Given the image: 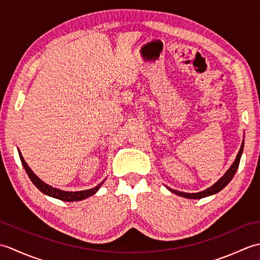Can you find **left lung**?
I'll use <instances>...</instances> for the list:
<instances>
[{
    "instance_id": "8db88e82",
    "label": "left lung",
    "mask_w": 260,
    "mask_h": 260,
    "mask_svg": "<svg viewBox=\"0 0 260 260\" xmlns=\"http://www.w3.org/2000/svg\"><path fill=\"white\" fill-rule=\"evenodd\" d=\"M242 151H244V141H242V143H241L240 150H239L238 154H237L236 159L234 161V163L231 164V167L227 170V172H225V173L223 174V176H221V178H220L217 182H215V183H214L213 185L208 187V189L203 190V191H201V192H197V193L181 192V191H178V190L171 189V187H169V186H167V189H168L169 191L172 192V193H175V194H178V196H180V197H183V198H186V199H202V198H206V197H209V196L215 194V193H218L219 191H221V190L223 189V187H224L225 185H227L231 180H233L234 175H235L236 172H237V170H238Z\"/></svg>"
}]
</instances>
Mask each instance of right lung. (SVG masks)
Returning a JSON list of instances; mask_svg holds the SVG:
<instances>
[{"mask_svg": "<svg viewBox=\"0 0 260 260\" xmlns=\"http://www.w3.org/2000/svg\"><path fill=\"white\" fill-rule=\"evenodd\" d=\"M19 155H20L21 163H22V165H23L25 172H26L27 175H29V178L32 181V183L35 184L38 187V189L43 193V194L52 197L54 199H58V200L68 201V202L85 200V199H87L88 197H91L92 194H95V193L99 189H101V186L103 185V183L105 182V180L102 181L97 186L92 187V189H89V190H84V191H63V190H60V189H57V187H53L51 185L45 183V182H43L40 178H38V176L35 173H33V171L29 168V165H27L26 162L24 161V158H23V156L21 155L20 151H19Z\"/></svg>", "mask_w": 260, "mask_h": 260, "instance_id": "add662e5", "label": "right lung"}]
</instances>
